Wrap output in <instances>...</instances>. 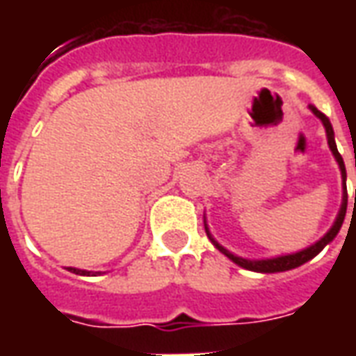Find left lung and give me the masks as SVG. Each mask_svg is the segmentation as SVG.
<instances>
[{"label": "left lung", "mask_w": 356, "mask_h": 356, "mask_svg": "<svg viewBox=\"0 0 356 356\" xmlns=\"http://www.w3.org/2000/svg\"><path fill=\"white\" fill-rule=\"evenodd\" d=\"M311 110L314 112V116H318L322 120V124L326 127V133H328V145H330V150L334 152L336 156L337 163H339V170H341V177H343V185H345V177H347V173H345V163H343V158L341 154L337 152V147H336V140H334V129H332V124H330V120L324 114H322L321 110H316L314 106H311ZM356 165V163H355ZM355 204H356V194H355ZM345 211H347V186H343V204H341V209H339V216H337L336 223L334 227L330 229L326 234H324V238H321L316 244H313L311 248H307L303 252H298V254H291V255H282V257H275V259H263V261H250V259H242V257H236V255H232L231 252H227L223 246H219L216 240H213V244L219 252H223L227 257H231L232 261L240 265V267L248 268V270H255V273H282V270H290V268H296L299 265H303L307 263L309 259H313L314 255L321 254L324 246L332 242V240L336 238V234L339 232L341 229V225H343V219H345Z\"/></svg>", "instance_id": "left-lung-1"}]
</instances>
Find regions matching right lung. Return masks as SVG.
Returning <instances> with one entry per match:
<instances>
[{"label": "right lung", "mask_w": 356, "mask_h": 356, "mask_svg": "<svg viewBox=\"0 0 356 356\" xmlns=\"http://www.w3.org/2000/svg\"><path fill=\"white\" fill-rule=\"evenodd\" d=\"M70 273H76V275H89L88 270H80V268H74V267H68Z\"/></svg>", "instance_id": "obj_1"}]
</instances>
